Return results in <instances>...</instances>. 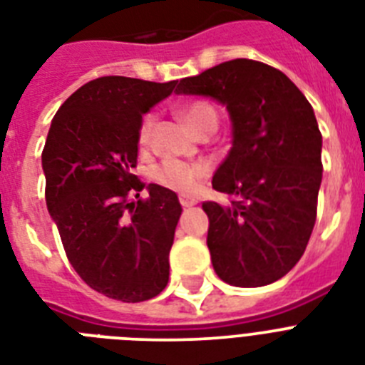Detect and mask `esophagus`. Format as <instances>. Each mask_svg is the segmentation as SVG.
Here are the masks:
<instances>
[{
    "label": "esophagus",
    "mask_w": 365,
    "mask_h": 365,
    "mask_svg": "<svg viewBox=\"0 0 365 365\" xmlns=\"http://www.w3.org/2000/svg\"><path fill=\"white\" fill-rule=\"evenodd\" d=\"M179 203L182 207H194V205H197V200L192 195H179Z\"/></svg>",
    "instance_id": "1"
}]
</instances>
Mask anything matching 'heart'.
<instances>
[{
  "instance_id": "obj_1",
  "label": "heart",
  "mask_w": 365,
  "mask_h": 365,
  "mask_svg": "<svg viewBox=\"0 0 365 365\" xmlns=\"http://www.w3.org/2000/svg\"><path fill=\"white\" fill-rule=\"evenodd\" d=\"M180 115L185 119L186 125L194 132H200L205 126L218 125V113L215 106L205 101H192L182 106ZM155 125V115L145 113L141 117L140 126H138V143L140 147H147L150 141V132ZM212 165L207 160H177V158H165L160 164L155 165L150 171V177L156 185L164 186L173 192L180 194H190L210 175Z\"/></svg>"
}]
</instances>
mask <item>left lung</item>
I'll use <instances>...</instances> for the list:
<instances>
[{"instance_id": "1", "label": "left lung", "mask_w": 365, "mask_h": 365, "mask_svg": "<svg viewBox=\"0 0 365 365\" xmlns=\"http://www.w3.org/2000/svg\"><path fill=\"white\" fill-rule=\"evenodd\" d=\"M175 91L212 96L233 121V147L212 179L230 203H203L216 274L235 287L284 278L317 218L323 135L312 104L284 72L254 59L182 78Z\"/></svg>"}]
</instances>
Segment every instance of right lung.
Listing matches in <instances>:
<instances>
[{"instance_id": "1", "label": "right lung", "mask_w": 365, "mask_h": 365, "mask_svg": "<svg viewBox=\"0 0 365 365\" xmlns=\"http://www.w3.org/2000/svg\"><path fill=\"white\" fill-rule=\"evenodd\" d=\"M177 81L102 76L81 86L53 117L42 149L46 205L83 282L121 302L160 294L180 216L175 192L141 182L138 126Z\"/></svg>"}]
</instances>
